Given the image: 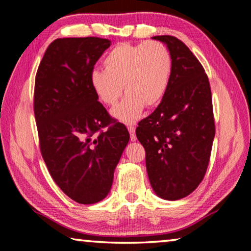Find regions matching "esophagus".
Listing matches in <instances>:
<instances>
[{"instance_id": "1", "label": "esophagus", "mask_w": 251, "mask_h": 251, "mask_svg": "<svg viewBox=\"0 0 251 251\" xmlns=\"http://www.w3.org/2000/svg\"><path fill=\"white\" fill-rule=\"evenodd\" d=\"M127 129H128L129 134H130V141L135 142L136 139H137V137H136V134H135V127L134 126H128V127H127Z\"/></svg>"}]
</instances>
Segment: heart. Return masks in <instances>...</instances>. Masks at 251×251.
Returning <instances> with one entry per match:
<instances>
[{"label": "heart", "instance_id": "b5f03b06", "mask_svg": "<svg viewBox=\"0 0 251 251\" xmlns=\"http://www.w3.org/2000/svg\"><path fill=\"white\" fill-rule=\"evenodd\" d=\"M104 71L91 74V87L101 104L115 106L125 88L124 100L112 115L124 124H134L144 107H155L167 91L172 74V57L164 44L116 45L103 59Z\"/></svg>", "mask_w": 251, "mask_h": 251}]
</instances>
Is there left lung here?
I'll return each mask as SVG.
<instances>
[{
	"instance_id": "8db88e82",
	"label": "left lung",
	"mask_w": 251,
	"mask_h": 251,
	"mask_svg": "<svg viewBox=\"0 0 251 251\" xmlns=\"http://www.w3.org/2000/svg\"><path fill=\"white\" fill-rule=\"evenodd\" d=\"M167 45L172 74L160 104L138 123L146 169L157 196L178 201L202 181L215 137L210 84L202 65L175 36H154Z\"/></svg>"
}]
</instances>
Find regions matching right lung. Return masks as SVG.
I'll return each mask as SVG.
<instances>
[{
  "mask_svg": "<svg viewBox=\"0 0 251 251\" xmlns=\"http://www.w3.org/2000/svg\"><path fill=\"white\" fill-rule=\"evenodd\" d=\"M109 46L100 37L55 40L35 76L42 157L62 192L84 205L107 196L129 141L125 125L110 117L91 87L95 63Z\"/></svg>",
  "mask_w": 251,
  "mask_h": 251,
  "instance_id": "add662e5",
  "label": "right lung"
}]
</instances>
